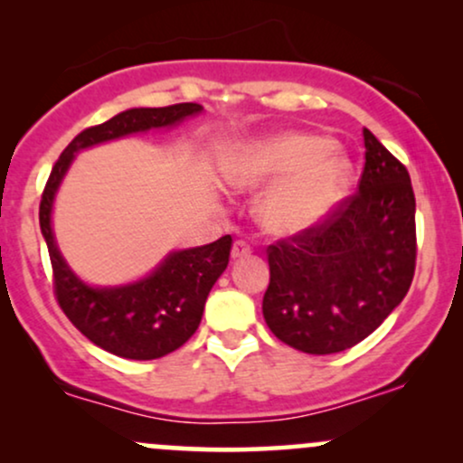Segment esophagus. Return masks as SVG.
Returning <instances> with one entry per match:
<instances>
[{"instance_id":"34e87169","label":"esophagus","mask_w":463,"mask_h":463,"mask_svg":"<svg viewBox=\"0 0 463 463\" xmlns=\"http://www.w3.org/2000/svg\"><path fill=\"white\" fill-rule=\"evenodd\" d=\"M250 252H252V248H250V243L243 241V239H237V241L232 243V259L250 257Z\"/></svg>"}]
</instances>
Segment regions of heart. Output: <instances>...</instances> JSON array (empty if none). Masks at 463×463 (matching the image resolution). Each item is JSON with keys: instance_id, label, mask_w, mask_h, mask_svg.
<instances>
[{"instance_id": "heart-1", "label": "heart", "mask_w": 463, "mask_h": 463, "mask_svg": "<svg viewBox=\"0 0 463 463\" xmlns=\"http://www.w3.org/2000/svg\"><path fill=\"white\" fill-rule=\"evenodd\" d=\"M222 172L235 191L269 187L259 202V222L269 235L296 237L337 209L350 187L353 163L328 137L287 130L239 143Z\"/></svg>"}]
</instances>
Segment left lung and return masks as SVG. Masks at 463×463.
I'll use <instances>...</instances> for the list:
<instances>
[{
  "mask_svg": "<svg viewBox=\"0 0 463 463\" xmlns=\"http://www.w3.org/2000/svg\"><path fill=\"white\" fill-rule=\"evenodd\" d=\"M357 194L320 226L268 248L263 317L280 342L333 354L364 342L407 296L416 272V198L407 167L364 128Z\"/></svg>",
  "mask_w": 463,
  "mask_h": 463,
  "instance_id": "8db88e82",
  "label": "left lung"
}]
</instances>
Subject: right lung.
<instances>
[{"mask_svg": "<svg viewBox=\"0 0 463 463\" xmlns=\"http://www.w3.org/2000/svg\"><path fill=\"white\" fill-rule=\"evenodd\" d=\"M202 113L194 102L163 109H130L113 119L82 130L65 147L47 180L39 206L41 232L54 269V294L73 326L95 346L117 357L147 361L183 346L198 331L211 287L226 269L232 239L169 252L146 279L119 287H91L71 272L52 231L56 191L76 154L121 137L154 128H172L187 117Z\"/></svg>", "mask_w": 463, "mask_h": 463, "instance_id": "right-lung-1", "label": "right lung"}]
</instances>
